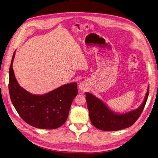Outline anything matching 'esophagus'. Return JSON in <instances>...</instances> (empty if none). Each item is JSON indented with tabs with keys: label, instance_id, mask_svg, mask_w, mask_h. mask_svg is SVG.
Segmentation results:
<instances>
[{
	"label": "esophagus",
	"instance_id": "34e87169",
	"mask_svg": "<svg viewBox=\"0 0 158 158\" xmlns=\"http://www.w3.org/2000/svg\"><path fill=\"white\" fill-rule=\"evenodd\" d=\"M79 89H81V90H86L88 88L85 82H82L81 83L79 84Z\"/></svg>",
	"mask_w": 158,
	"mask_h": 158
}]
</instances>
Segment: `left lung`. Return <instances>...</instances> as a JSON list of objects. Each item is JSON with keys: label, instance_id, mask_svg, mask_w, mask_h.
Masks as SVG:
<instances>
[{"label": "left lung", "instance_id": "obj_1", "mask_svg": "<svg viewBox=\"0 0 158 158\" xmlns=\"http://www.w3.org/2000/svg\"><path fill=\"white\" fill-rule=\"evenodd\" d=\"M149 86L141 106L129 112L119 114L109 109L102 100L86 93V99L89 118L94 127L103 131H118L130 127L139 119L148 100Z\"/></svg>", "mask_w": 158, "mask_h": 158}]
</instances>
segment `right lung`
I'll return each instance as SVG.
<instances>
[{
    "instance_id": "add662e5",
    "label": "right lung",
    "mask_w": 158,
    "mask_h": 158,
    "mask_svg": "<svg viewBox=\"0 0 158 158\" xmlns=\"http://www.w3.org/2000/svg\"><path fill=\"white\" fill-rule=\"evenodd\" d=\"M15 51L9 71L10 100L23 121L40 129H56L64 124L69 115L73 100L78 93L76 82L61 86L42 95L32 94L18 83L13 69Z\"/></svg>"
}]
</instances>
